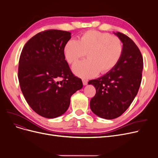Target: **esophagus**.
<instances>
[{
  "label": "esophagus",
  "instance_id": "34e87169",
  "mask_svg": "<svg viewBox=\"0 0 158 158\" xmlns=\"http://www.w3.org/2000/svg\"><path fill=\"white\" fill-rule=\"evenodd\" d=\"M82 82H83V85H87V84H88V80L83 79V80H82Z\"/></svg>",
  "mask_w": 158,
  "mask_h": 158
}]
</instances>
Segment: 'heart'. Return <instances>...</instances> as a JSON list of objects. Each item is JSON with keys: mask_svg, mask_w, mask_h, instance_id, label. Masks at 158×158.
<instances>
[{"mask_svg": "<svg viewBox=\"0 0 158 158\" xmlns=\"http://www.w3.org/2000/svg\"><path fill=\"white\" fill-rule=\"evenodd\" d=\"M121 40L108 33L89 30L79 40L66 43L64 53L68 63L73 64L87 53L88 59L78 62L73 66L74 73L81 78H88L111 70L118 64L123 54Z\"/></svg>", "mask_w": 158, "mask_h": 158, "instance_id": "obj_1", "label": "heart"}]
</instances>
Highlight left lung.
<instances>
[{"label": "left lung", "mask_w": 158, "mask_h": 158, "mask_svg": "<svg viewBox=\"0 0 158 158\" xmlns=\"http://www.w3.org/2000/svg\"><path fill=\"white\" fill-rule=\"evenodd\" d=\"M114 34L123 43L120 60L109 73L88 82L96 89L90 101L91 110L106 119L118 117L131 106L139 89L143 70L142 56L135 42L121 32Z\"/></svg>", "instance_id": "obj_1"}]
</instances>
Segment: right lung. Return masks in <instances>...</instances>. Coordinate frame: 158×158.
I'll return each instance as SVG.
<instances>
[{
  "label": "right lung",
  "mask_w": 158,
  "mask_h": 158,
  "mask_svg": "<svg viewBox=\"0 0 158 158\" xmlns=\"http://www.w3.org/2000/svg\"><path fill=\"white\" fill-rule=\"evenodd\" d=\"M70 38L71 33L66 31L38 33L25 44L20 56L22 92L33 111L47 118L64 114L72 95L83 87L65 60L64 47Z\"/></svg>",
  "instance_id": "1"
}]
</instances>
